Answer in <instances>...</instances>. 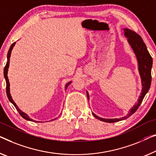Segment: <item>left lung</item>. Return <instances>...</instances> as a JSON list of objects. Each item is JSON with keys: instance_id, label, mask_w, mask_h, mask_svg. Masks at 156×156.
Segmentation results:
<instances>
[{"instance_id": "8db88e82", "label": "left lung", "mask_w": 156, "mask_h": 156, "mask_svg": "<svg viewBox=\"0 0 156 156\" xmlns=\"http://www.w3.org/2000/svg\"><path fill=\"white\" fill-rule=\"evenodd\" d=\"M125 36L127 38V41L129 43L130 46L133 49L134 53H135L136 59L138 61L139 64V71L141 76V83H142V91L141 94L139 97L137 103L134 104L129 111L128 114L122 118H114V119H105L101 118L97 116L92 113L93 115L97 119L101 120V121L106 122H115L126 119L131 116L135 111L137 110L139 106L142 102L144 98L146 93L149 90L151 83V68L153 64V59L151 55L148 52L146 48V44L143 41L141 37L135 32L128 29H124ZM87 98L89 99V95L87 93Z\"/></svg>"}]
</instances>
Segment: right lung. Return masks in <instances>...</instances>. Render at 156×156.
I'll list each match as a JSON object with an SVG mask.
<instances>
[{
	"mask_svg": "<svg viewBox=\"0 0 156 156\" xmlns=\"http://www.w3.org/2000/svg\"><path fill=\"white\" fill-rule=\"evenodd\" d=\"M15 43H13L12 44L10 49H9L8 50V56H7V58H8V62H7L6 63V65L5 66L4 68V77H5V81H6V93H7V96H8V98L9 100H10V101L11 102L12 104H13L14 106H15V108L18 111L19 113H20V115L22 116V118H24V119H26L27 120H30V121H33V122H38V121H36V120H32L30 118L29 116H28L27 114H26V113L23 112V111H22L20 110V108H19L17 107V106L16 105V104L15 103V101H14L12 100V97H11V94H10V83H9V80H8V67H9V64H10V54H11V51L12 50V48L14 47V45H15ZM71 82H69L67 83V84L66 85V89L67 87V86H68L69 84H70Z\"/></svg>",
	"mask_w": 156,
	"mask_h": 156,
	"instance_id": "add662e5",
	"label": "right lung"
}]
</instances>
